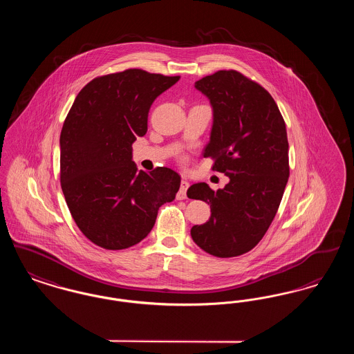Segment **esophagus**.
Segmentation results:
<instances>
[{
  "label": "esophagus",
  "instance_id": "obj_1",
  "mask_svg": "<svg viewBox=\"0 0 354 354\" xmlns=\"http://www.w3.org/2000/svg\"><path fill=\"white\" fill-rule=\"evenodd\" d=\"M188 187H189V183H188L185 179H182L180 189H179L178 195H176V199H178V201H183V199L187 198V189H188Z\"/></svg>",
  "mask_w": 354,
  "mask_h": 354
}]
</instances>
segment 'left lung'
<instances>
[{
	"mask_svg": "<svg viewBox=\"0 0 354 354\" xmlns=\"http://www.w3.org/2000/svg\"><path fill=\"white\" fill-rule=\"evenodd\" d=\"M195 87L209 100L214 124L204 158L230 178L214 191L192 185L187 196L208 203L211 218L191 228L192 240L216 257L251 251L274 218L289 178L286 122L270 93L236 70H219Z\"/></svg>",
	"mask_w": 354,
	"mask_h": 354,
	"instance_id": "8db88e82",
	"label": "left lung"
}]
</instances>
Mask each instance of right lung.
Masks as SVG:
<instances>
[{
  "mask_svg": "<svg viewBox=\"0 0 354 354\" xmlns=\"http://www.w3.org/2000/svg\"><path fill=\"white\" fill-rule=\"evenodd\" d=\"M180 77L140 68L94 78L78 93L59 138L61 187L70 214L90 241L104 250L138 244L162 204L180 187L178 172L138 171L133 143L147 133L152 102Z\"/></svg>",
  "mask_w": 354,
  "mask_h": 354,
  "instance_id": "right-lung-1",
  "label": "right lung"
}]
</instances>
